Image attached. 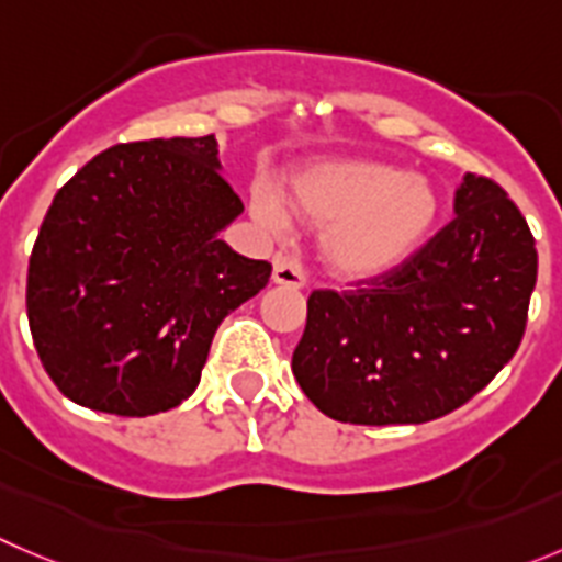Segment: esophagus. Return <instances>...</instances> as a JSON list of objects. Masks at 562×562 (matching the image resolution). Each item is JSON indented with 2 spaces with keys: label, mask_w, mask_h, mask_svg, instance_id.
<instances>
[{
  "label": "esophagus",
  "mask_w": 562,
  "mask_h": 562,
  "mask_svg": "<svg viewBox=\"0 0 562 562\" xmlns=\"http://www.w3.org/2000/svg\"><path fill=\"white\" fill-rule=\"evenodd\" d=\"M272 284L286 286V290H303L306 286V272L301 261L290 254L272 256Z\"/></svg>",
  "instance_id": "obj_1"
}]
</instances>
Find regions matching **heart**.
I'll return each instance as SVG.
<instances>
[{
	"label": "heart",
	"instance_id": "obj_1",
	"mask_svg": "<svg viewBox=\"0 0 562 562\" xmlns=\"http://www.w3.org/2000/svg\"><path fill=\"white\" fill-rule=\"evenodd\" d=\"M286 206L319 234L325 270L345 284H370L408 265L441 217V195L425 176L364 157L323 159L292 176ZM254 212L270 226L284 210L270 192L254 195Z\"/></svg>",
	"mask_w": 562,
	"mask_h": 562
}]
</instances>
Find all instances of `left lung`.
I'll return each instance as SVG.
<instances>
[{
    "label": "left lung",
    "mask_w": 562,
    "mask_h": 562,
    "mask_svg": "<svg viewBox=\"0 0 562 562\" xmlns=\"http://www.w3.org/2000/svg\"><path fill=\"white\" fill-rule=\"evenodd\" d=\"M538 250L525 215L467 173L456 221L364 290H317L292 352L303 394L350 425H422L461 408L513 358L527 328Z\"/></svg>",
    "instance_id": "1"
}]
</instances>
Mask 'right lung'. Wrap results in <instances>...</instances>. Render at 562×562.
Wrapping results in <instances>:
<instances>
[{
  "label": "right lung",
  "mask_w": 562,
  "mask_h": 562,
  "mask_svg": "<svg viewBox=\"0 0 562 562\" xmlns=\"http://www.w3.org/2000/svg\"><path fill=\"white\" fill-rule=\"evenodd\" d=\"M215 135L121 143L57 190L26 272L41 364L85 408L170 411L195 392L217 325L270 281L217 234L243 212Z\"/></svg>",
  "instance_id": "right-lung-1"
}]
</instances>
